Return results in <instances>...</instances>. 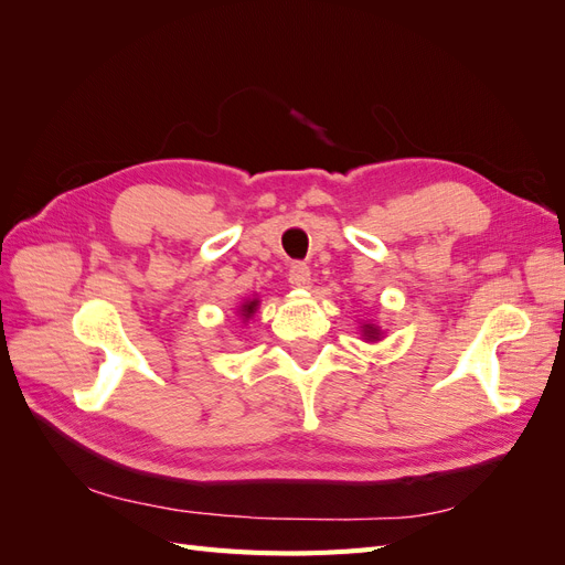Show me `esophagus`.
I'll list each match as a JSON object with an SVG mask.
<instances>
[{"label": "esophagus", "instance_id": "1", "mask_svg": "<svg viewBox=\"0 0 565 565\" xmlns=\"http://www.w3.org/2000/svg\"><path fill=\"white\" fill-rule=\"evenodd\" d=\"M287 280L292 287H309L311 285V268L306 266L303 262H295L292 266H289Z\"/></svg>", "mask_w": 565, "mask_h": 565}]
</instances>
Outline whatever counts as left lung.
Here are the masks:
<instances>
[{
	"label": "left lung",
	"instance_id": "obj_1",
	"mask_svg": "<svg viewBox=\"0 0 565 565\" xmlns=\"http://www.w3.org/2000/svg\"><path fill=\"white\" fill-rule=\"evenodd\" d=\"M365 337H370V339H377V330H374L372 324H365Z\"/></svg>",
	"mask_w": 565,
	"mask_h": 565
}]
</instances>
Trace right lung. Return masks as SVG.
Listing matches in <instances>:
<instances>
[{"label":"right lung","instance_id":"1","mask_svg":"<svg viewBox=\"0 0 565 565\" xmlns=\"http://www.w3.org/2000/svg\"><path fill=\"white\" fill-rule=\"evenodd\" d=\"M254 306H256V301H249V303H245V306H243V311H245L243 316H245V318H249V316L254 313Z\"/></svg>","mask_w":565,"mask_h":565}]
</instances>
